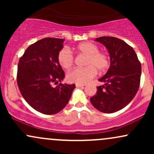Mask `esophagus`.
I'll return each instance as SVG.
<instances>
[{
  "instance_id": "obj_1",
  "label": "esophagus",
  "mask_w": 154,
  "mask_h": 154,
  "mask_svg": "<svg viewBox=\"0 0 154 154\" xmlns=\"http://www.w3.org/2000/svg\"><path fill=\"white\" fill-rule=\"evenodd\" d=\"M84 86H85V85H84V84H79V83H76V87H77V88L84 87Z\"/></svg>"
}]
</instances>
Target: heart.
<instances>
[{"label": "heart", "instance_id": "heart-1", "mask_svg": "<svg viewBox=\"0 0 154 154\" xmlns=\"http://www.w3.org/2000/svg\"><path fill=\"white\" fill-rule=\"evenodd\" d=\"M75 50L80 54L87 55L85 67L76 68L67 74V80L70 82L85 84L95 77L97 70L104 72L109 67V59L106 54L100 52L96 45L90 42H83L75 48ZM58 61L62 68L69 69L74 63V56L66 48H62L58 54Z\"/></svg>", "mask_w": 154, "mask_h": 154}]
</instances>
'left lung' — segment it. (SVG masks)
Masks as SVG:
<instances>
[{
	"instance_id": "1",
	"label": "left lung",
	"mask_w": 154,
	"mask_h": 154,
	"mask_svg": "<svg viewBox=\"0 0 154 154\" xmlns=\"http://www.w3.org/2000/svg\"><path fill=\"white\" fill-rule=\"evenodd\" d=\"M106 48L110 56V66L106 75L98 79L103 82L90 98L92 105L106 114L125 108L135 96L140 86L141 64L135 51L123 40L114 37L95 39Z\"/></svg>"
}]
</instances>
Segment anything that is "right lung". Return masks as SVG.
Wrapping results in <instances>:
<instances>
[{
  "instance_id": "right-lung-1",
  "label": "right lung",
  "mask_w": 154,
  "mask_h": 154,
  "mask_svg": "<svg viewBox=\"0 0 154 154\" xmlns=\"http://www.w3.org/2000/svg\"><path fill=\"white\" fill-rule=\"evenodd\" d=\"M64 39L46 38L32 44L19 59L17 84L23 98L33 109L54 114L66 106L75 85L61 84L64 72L58 61ZM60 82L56 87L52 86Z\"/></svg>"
}]
</instances>
